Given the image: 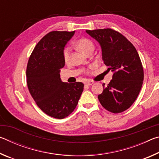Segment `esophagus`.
<instances>
[{
	"label": "esophagus",
	"instance_id": "1",
	"mask_svg": "<svg viewBox=\"0 0 159 159\" xmlns=\"http://www.w3.org/2000/svg\"><path fill=\"white\" fill-rule=\"evenodd\" d=\"M93 81H90V80H87V81L85 82V85H91L93 84Z\"/></svg>",
	"mask_w": 159,
	"mask_h": 159
}]
</instances>
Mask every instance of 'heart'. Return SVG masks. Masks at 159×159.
<instances>
[{
  "instance_id": "1",
  "label": "heart",
  "mask_w": 159,
  "mask_h": 159,
  "mask_svg": "<svg viewBox=\"0 0 159 159\" xmlns=\"http://www.w3.org/2000/svg\"><path fill=\"white\" fill-rule=\"evenodd\" d=\"M76 47L82 53L85 55L90 50L94 49V45L93 42L87 39H80L76 42ZM71 53V48L69 47H66L63 50V57L65 61H68L70 57Z\"/></svg>"
}]
</instances>
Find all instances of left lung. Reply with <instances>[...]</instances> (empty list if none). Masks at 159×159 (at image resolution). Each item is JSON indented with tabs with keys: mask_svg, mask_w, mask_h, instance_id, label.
Instances as JSON below:
<instances>
[{
	"mask_svg": "<svg viewBox=\"0 0 159 159\" xmlns=\"http://www.w3.org/2000/svg\"><path fill=\"white\" fill-rule=\"evenodd\" d=\"M86 33L99 43L102 60L113 72L112 79L98 95L102 107L109 111L120 113L134 103L144 80L142 62L134 45L111 29L87 30Z\"/></svg>",
	"mask_w": 159,
	"mask_h": 159,
	"instance_id": "left-lung-1",
	"label": "left lung"
}]
</instances>
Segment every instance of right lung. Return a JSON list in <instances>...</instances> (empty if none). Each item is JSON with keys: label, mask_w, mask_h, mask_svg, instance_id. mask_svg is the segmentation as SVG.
<instances>
[{"label": "right lung", "mask_w": 159, "mask_h": 159, "mask_svg": "<svg viewBox=\"0 0 159 159\" xmlns=\"http://www.w3.org/2000/svg\"><path fill=\"white\" fill-rule=\"evenodd\" d=\"M75 31H52L39 42L32 52L26 69V82L32 98L43 111L61 119L73 112L84 85L69 83L60 78L65 61L63 50Z\"/></svg>", "instance_id": "right-lung-1"}]
</instances>
